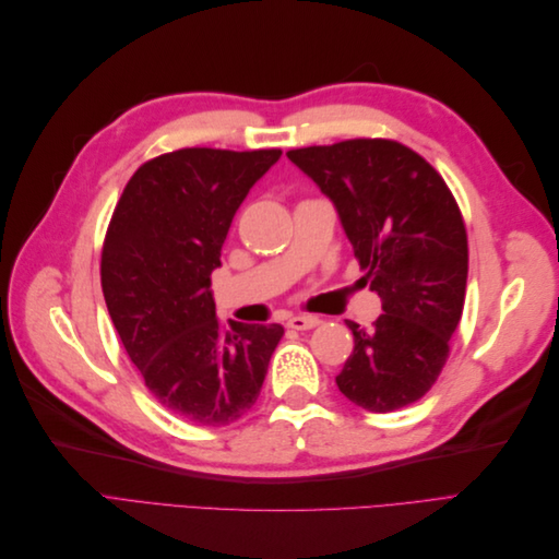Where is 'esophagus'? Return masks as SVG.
<instances>
[{
    "label": "esophagus",
    "instance_id": "1",
    "mask_svg": "<svg viewBox=\"0 0 559 559\" xmlns=\"http://www.w3.org/2000/svg\"><path fill=\"white\" fill-rule=\"evenodd\" d=\"M286 324H289L296 331H308V329H314L319 324V319L312 317V314H294V317H289Z\"/></svg>",
    "mask_w": 559,
    "mask_h": 559
}]
</instances>
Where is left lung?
Instances as JSON below:
<instances>
[{
	"instance_id": "1",
	"label": "left lung",
	"mask_w": 559,
	"mask_h": 559,
	"mask_svg": "<svg viewBox=\"0 0 559 559\" xmlns=\"http://www.w3.org/2000/svg\"><path fill=\"white\" fill-rule=\"evenodd\" d=\"M341 218L361 277L382 300L373 329L347 321L354 349L337 389L364 411L392 413L425 396L448 361L468 275L460 207L443 177L392 140L289 151Z\"/></svg>"
}]
</instances>
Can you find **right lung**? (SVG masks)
Listing matches in <instances>:
<instances>
[{"mask_svg":"<svg viewBox=\"0 0 559 559\" xmlns=\"http://www.w3.org/2000/svg\"><path fill=\"white\" fill-rule=\"evenodd\" d=\"M280 148H179L144 163L114 210L103 292L148 392L200 427H224L257 403L282 324L216 319L212 270L242 200Z\"/></svg>","mask_w":559,"mask_h":559,"instance_id":"obj_1","label":"right lung"}]
</instances>
